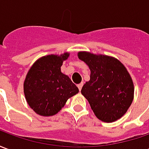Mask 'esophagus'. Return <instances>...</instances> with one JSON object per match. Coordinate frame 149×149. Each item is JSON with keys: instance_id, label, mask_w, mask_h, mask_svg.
<instances>
[{"instance_id": "esophagus-1", "label": "esophagus", "mask_w": 149, "mask_h": 149, "mask_svg": "<svg viewBox=\"0 0 149 149\" xmlns=\"http://www.w3.org/2000/svg\"><path fill=\"white\" fill-rule=\"evenodd\" d=\"M77 87H78V88H79V90L81 91V88H82V87H83V83H81V84H77Z\"/></svg>"}]
</instances>
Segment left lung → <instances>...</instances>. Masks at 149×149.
Segmentation results:
<instances>
[{
	"mask_svg": "<svg viewBox=\"0 0 149 149\" xmlns=\"http://www.w3.org/2000/svg\"><path fill=\"white\" fill-rule=\"evenodd\" d=\"M78 58L90 69V80L81 94L101 121L111 123L121 118L134 98V84L125 65L110 56L81 51Z\"/></svg>",
	"mask_w": 149,
	"mask_h": 149,
	"instance_id": "left-lung-1",
	"label": "left lung"
}]
</instances>
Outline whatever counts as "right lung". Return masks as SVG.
Wrapping results in <instances>:
<instances>
[{
  "instance_id": "right-lung-1",
  "label": "right lung",
  "mask_w": 149,
  "mask_h": 149,
  "mask_svg": "<svg viewBox=\"0 0 149 149\" xmlns=\"http://www.w3.org/2000/svg\"><path fill=\"white\" fill-rule=\"evenodd\" d=\"M69 54L66 52L61 55L44 56L34 62L28 72L24 81V97L38 115H56L68 99L79 93L78 88L61 69Z\"/></svg>"
}]
</instances>
